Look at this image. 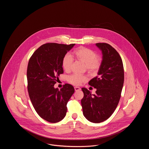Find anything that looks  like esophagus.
Here are the masks:
<instances>
[{"label":"esophagus","instance_id":"1","mask_svg":"<svg viewBox=\"0 0 149 149\" xmlns=\"http://www.w3.org/2000/svg\"><path fill=\"white\" fill-rule=\"evenodd\" d=\"M74 89H75V91H79L81 89V88L80 87H78V86H75Z\"/></svg>","mask_w":149,"mask_h":149}]
</instances>
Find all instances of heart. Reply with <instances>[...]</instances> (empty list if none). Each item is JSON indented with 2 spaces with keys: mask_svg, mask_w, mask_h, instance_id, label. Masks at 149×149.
Here are the masks:
<instances>
[{
  "mask_svg": "<svg viewBox=\"0 0 149 149\" xmlns=\"http://www.w3.org/2000/svg\"><path fill=\"white\" fill-rule=\"evenodd\" d=\"M78 61L85 64L87 71L92 75L96 74L100 69L102 64V59L97 56L96 52L85 47H80L74 50L72 54ZM72 58L69 55H65L62 61V66L66 71H69L72 64ZM87 80L85 75L73 74L68 78V81L74 85H79Z\"/></svg>",
  "mask_w": 149,
  "mask_h": 149,
  "instance_id": "1",
  "label": "heart"
}]
</instances>
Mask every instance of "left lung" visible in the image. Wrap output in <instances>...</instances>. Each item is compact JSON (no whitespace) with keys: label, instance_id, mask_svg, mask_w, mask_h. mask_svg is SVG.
<instances>
[{"label":"left lung","instance_id":"1","mask_svg":"<svg viewBox=\"0 0 149 149\" xmlns=\"http://www.w3.org/2000/svg\"><path fill=\"white\" fill-rule=\"evenodd\" d=\"M102 52V61L98 76L89 85L97 89L95 94L85 88H81L84 97L81 100L85 118L98 123L109 118L119 103L124 83V69L118 52L106 43H97Z\"/></svg>","mask_w":149,"mask_h":149}]
</instances>
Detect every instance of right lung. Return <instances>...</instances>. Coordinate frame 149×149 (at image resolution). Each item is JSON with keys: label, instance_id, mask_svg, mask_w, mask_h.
<instances>
[{"label": "right lung", "instance_id": "obj_1", "mask_svg": "<svg viewBox=\"0 0 149 149\" xmlns=\"http://www.w3.org/2000/svg\"><path fill=\"white\" fill-rule=\"evenodd\" d=\"M74 45L47 43L36 50L29 60L27 78L29 98L37 114L51 123L64 118L67 103L74 93V87L69 84L60 91L54 88L58 76L64 72L63 59Z\"/></svg>", "mask_w": 149, "mask_h": 149}]
</instances>
